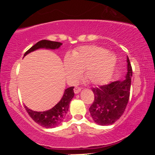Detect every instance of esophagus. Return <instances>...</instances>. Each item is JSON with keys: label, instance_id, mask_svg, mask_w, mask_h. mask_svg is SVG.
I'll return each mask as SVG.
<instances>
[{"label": "esophagus", "instance_id": "34e87169", "mask_svg": "<svg viewBox=\"0 0 155 155\" xmlns=\"http://www.w3.org/2000/svg\"><path fill=\"white\" fill-rule=\"evenodd\" d=\"M74 93L78 94L79 92H80V91H81V88L78 87H76L74 88Z\"/></svg>", "mask_w": 155, "mask_h": 155}]
</instances>
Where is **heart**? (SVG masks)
Here are the masks:
<instances>
[{
	"instance_id": "heart-1",
	"label": "heart",
	"mask_w": 155,
	"mask_h": 155,
	"mask_svg": "<svg viewBox=\"0 0 155 155\" xmlns=\"http://www.w3.org/2000/svg\"><path fill=\"white\" fill-rule=\"evenodd\" d=\"M117 63V58L107 49L95 45L84 46L64 58L65 77L75 82L84 71V77L93 84H104L111 79Z\"/></svg>"
}]
</instances>
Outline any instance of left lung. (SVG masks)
<instances>
[{"mask_svg":"<svg viewBox=\"0 0 155 155\" xmlns=\"http://www.w3.org/2000/svg\"><path fill=\"white\" fill-rule=\"evenodd\" d=\"M127 63L125 79L92 89L95 99L89 111L92 120L97 124H112L123 114L128 103L133 76L128 57H127Z\"/></svg>","mask_w":155,"mask_h":155,"instance_id":"left-lung-1","label":"left lung"}]
</instances>
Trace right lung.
I'll list each match as a JSON object with an SVG mask.
<instances>
[{
	"mask_svg": "<svg viewBox=\"0 0 155 155\" xmlns=\"http://www.w3.org/2000/svg\"><path fill=\"white\" fill-rule=\"evenodd\" d=\"M62 43L57 41H51L48 40H41L37 42L35 45L30 48L25 53L24 57L32 51L37 50L39 49H57L60 48ZM74 87H71L65 89L61 100L58 103L51 109L45 111H35L28 108L25 106L27 112L30 117L42 127L46 128H53L63 122L64 118L66 116V114L68 111L69 104L71 101L74 96Z\"/></svg>",
	"mask_w": 155,
	"mask_h": 155,
	"instance_id": "obj_1",
	"label": "right lung"
}]
</instances>
